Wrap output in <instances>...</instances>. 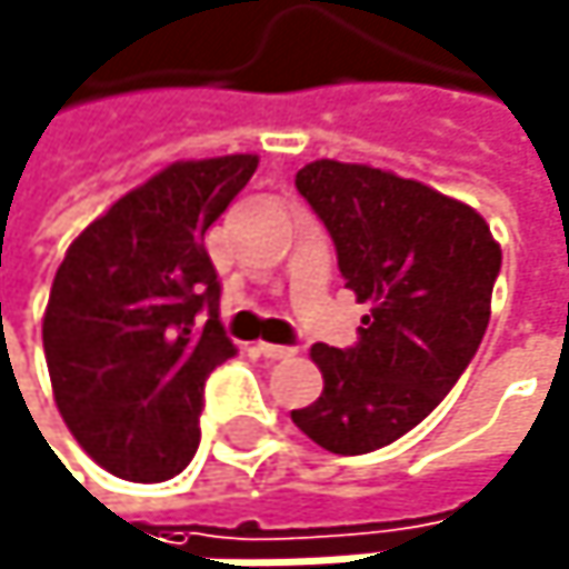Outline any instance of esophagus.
Returning a JSON list of instances; mask_svg holds the SVG:
<instances>
[{"instance_id": "1", "label": "esophagus", "mask_w": 569, "mask_h": 569, "mask_svg": "<svg viewBox=\"0 0 569 569\" xmlns=\"http://www.w3.org/2000/svg\"><path fill=\"white\" fill-rule=\"evenodd\" d=\"M256 350L266 357V360H287L297 353V347H282V343H256Z\"/></svg>"}]
</instances>
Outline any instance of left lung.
<instances>
[{
	"label": "left lung",
	"instance_id": "left-lung-1",
	"mask_svg": "<svg viewBox=\"0 0 569 569\" xmlns=\"http://www.w3.org/2000/svg\"><path fill=\"white\" fill-rule=\"evenodd\" d=\"M297 191L371 313L353 347L313 343L323 391L293 421L333 456H363L398 441L456 388L489 327L502 249L476 209L371 164L313 161L297 171Z\"/></svg>",
	"mask_w": 569,
	"mask_h": 569
}]
</instances>
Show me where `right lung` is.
Wrapping results in <instances>:
<instances>
[{
    "instance_id": "obj_1",
    "label": "right lung",
    "mask_w": 569,
    "mask_h": 569,
    "mask_svg": "<svg viewBox=\"0 0 569 569\" xmlns=\"http://www.w3.org/2000/svg\"><path fill=\"white\" fill-rule=\"evenodd\" d=\"M256 164H168L93 219L57 269L43 317L53 398L83 452L120 479L164 482L198 449L201 388L236 357L206 232ZM198 312L210 313L201 328Z\"/></svg>"
}]
</instances>
